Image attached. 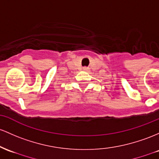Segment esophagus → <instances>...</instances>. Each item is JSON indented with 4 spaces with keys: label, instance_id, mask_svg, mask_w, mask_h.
<instances>
[{
    "label": "esophagus",
    "instance_id": "obj_1",
    "mask_svg": "<svg viewBox=\"0 0 159 159\" xmlns=\"http://www.w3.org/2000/svg\"><path fill=\"white\" fill-rule=\"evenodd\" d=\"M83 69H84V70H88V68H87V67H84Z\"/></svg>",
    "mask_w": 159,
    "mask_h": 159
}]
</instances>
